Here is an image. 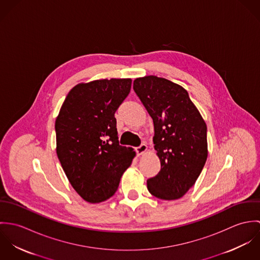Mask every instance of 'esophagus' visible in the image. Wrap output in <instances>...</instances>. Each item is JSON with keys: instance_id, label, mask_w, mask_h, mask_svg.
Here are the masks:
<instances>
[{"instance_id": "1", "label": "esophagus", "mask_w": 260, "mask_h": 260, "mask_svg": "<svg viewBox=\"0 0 260 260\" xmlns=\"http://www.w3.org/2000/svg\"><path fill=\"white\" fill-rule=\"evenodd\" d=\"M146 150H147V145L146 144H141L139 147L136 148V152H137L138 155H142L146 152Z\"/></svg>"}]
</instances>
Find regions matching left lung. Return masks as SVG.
<instances>
[{
	"label": "left lung",
	"mask_w": 260,
	"mask_h": 260,
	"mask_svg": "<svg viewBox=\"0 0 260 260\" xmlns=\"http://www.w3.org/2000/svg\"><path fill=\"white\" fill-rule=\"evenodd\" d=\"M133 89L154 123L159 173L147 180L148 191L163 200L182 197L194 185L207 159V127L183 87L165 78L145 76Z\"/></svg>",
	"instance_id": "8db88e82"
}]
</instances>
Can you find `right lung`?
Segmentation results:
<instances>
[{
	"label": "right lung",
	"instance_id": "1",
	"mask_svg": "<svg viewBox=\"0 0 260 260\" xmlns=\"http://www.w3.org/2000/svg\"><path fill=\"white\" fill-rule=\"evenodd\" d=\"M131 79L80 83L68 93L55 122L56 151L76 192L89 203L107 200L118 189L135 151L119 145L115 112Z\"/></svg>",
	"mask_w": 260,
	"mask_h": 260
}]
</instances>
